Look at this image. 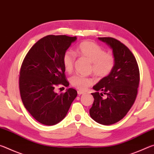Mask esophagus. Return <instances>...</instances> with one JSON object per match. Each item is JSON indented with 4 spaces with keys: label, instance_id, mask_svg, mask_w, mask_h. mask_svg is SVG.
Returning <instances> with one entry per match:
<instances>
[{
    "label": "esophagus",
    "instance_id": "1",
    "mask_svg": "<svg viewBox=\"0 0 154 154\" xmlns=\"http://www.w3.org/2000/svg\"><path fill=\"white\" fill-rule=\"evenodd\" d=\"M77 94L79 95H81V94H84V92H82V91H81V90H78L77 91Z\"/></svg>",
    "mask_w": 154,
    "mask_h": 154
}]
</instances>
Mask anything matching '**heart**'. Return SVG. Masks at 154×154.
<instances>
[{
    "mask_svg": "<svg viewBox=\"0 0 154 154\" xmlns=\"http://www.w3.org/2000/svg\"><path fill=\"white\" fill-rule=\"evenodd\" d=\"M75 54L91 62V71L96 77L100 79L107 77L113 71L116 64V59L113 55L106 54L105 49L91 41H83L81 43L75 50ZM75 59V56L71 51L65 52L62 57V64L65 71L72 72ZM70 83L78 90L85 91L93 84L94 79L91 77L76 75L71 78Z\"/></svg>",
    "mask_w": 154,
    "mask_h": 154,
    "instance_id": "heart-1",
    "label": "heart"
}]
</instances>
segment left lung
<instances>
[{"label":"left lung","instance_id":"8db88e82","mask_svg":"<svg viewBox=\"0 0 154 154\" xmlns=\"http://www.w3.org/2000/svg\"><path fill=\"white\" fill-rule=\"evenodd\" d=\"M98 39L110 47L116 64L111 73L93 86L96 92L92 94L94 103L90 115L99 124L111 125L121 120L133 105L139 85V70L133 54L120 41L111 37ZM103 94L106 99L102 97Z\"/></svg>","mask_w":154,"mask_h":154}]
</instances>
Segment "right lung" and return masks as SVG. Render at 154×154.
Listing matches in <instances>:
<instances>
[{
  "label": "right lung",
  "instance_id": "add662e5",
  "mask_svg": "<svg viewBox=\"0 0 154 154\" xmlns=\"http://www.w3.org/2000/svg\"><path fill=\"white\" fill-rule=\"evenodd\" d=\"M76 36L48 35L38 41L28 52L20 73V91L25 108L34 118L47 126L61 122L69 111L77 92H54L56 85L69 86L62 57Z\"/></svg>",
  "mask_w": 154,
  "mask_h": 154
}]
</instances>
